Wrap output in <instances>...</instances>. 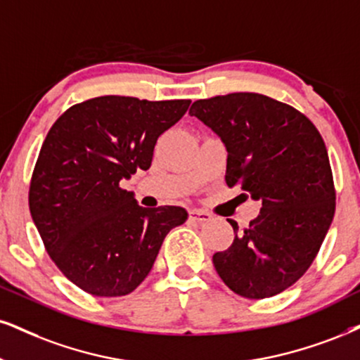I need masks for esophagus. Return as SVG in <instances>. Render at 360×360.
I'll return each mask as SVG.
<instances>
[{"label": "esophagus", "mask_w": 360, "mask_h": 360, "mask_svg": "<svg viewBox=\"0 0 360 360\" xmlns=\"http://www.w3.org/2000/svg\"><path fill=\"white\" fill-rule=\"evenodd\" d=\"M190 219L197 221H208L212 219V215L205 210H200V208H192V210H190Z\"/></svg>", "instance_id": "obj_1"}]
</instances>
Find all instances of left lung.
I'll list each match as a JSON object with an SVG mask.
<instances>
[{
	"label": "left lung",
	"instance_id": "1",
	"mask_svg": "<svg viewBox=\"0 0 360 360\" xmlns=\"http://www.w3.org/2000/svg\"><path fill=\"white\" fill-rule=\"evenodd\" d=\"M190 115L212 128L227 148L229 187L240 184L260 214L217 252V274L245 299L277 295L307 272L335 212L326 143L310 120L259 93L197 100Z\"/></svg>",
	"mask_w": 360,
	"mask_h": 360
}]
</instances>
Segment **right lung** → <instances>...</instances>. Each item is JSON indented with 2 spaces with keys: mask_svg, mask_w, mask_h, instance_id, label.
<instances>
[{
  "mask_svg": "<svg viewBox=\"0 0 360 360\" xmlns=\"http://www.w3.org/2000/svg\"><path fill=\"white\" fill-rule=\"evenodd\" d=\"M188 106L190 100L98 96L73 105L48 131L31 176L30 212L48 255L82 290L130 294L167 233L187 220L181 207H140L120 181L148 170L158 136Z\"/></svg>",
  "mask_w": 360,
  "mask_h": 360,
  "instance_id": "1",
  "label": "right lung"
}]
</instances>
